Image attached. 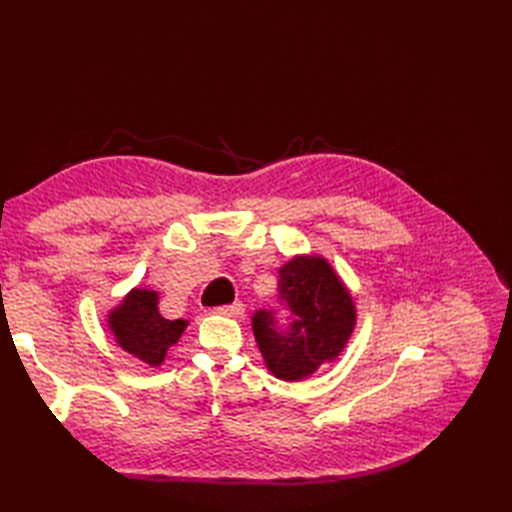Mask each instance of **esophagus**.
<instances>
[{
	"label": "esophagus",
	"mask_w": 512,
	"mask_h": 512,
	"mask_svg": "<svg viewBox=\"0 0 512 512\" xmlns=\"http://www.w3.org/2000/svg\"><path fill=\"white\" fill-rule=\"evenodd\" d=\"M217 310H220L222 314H228V317H244V312H246L242 301H235V303H231V306H222Z\"/></svg>",
	"instance_id": "1"
}]
</instances>
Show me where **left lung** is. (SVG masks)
Listing matches in <instances>:
<instances>
[{
	"label": "left lung",
	"mask_w": 512,
	"mask_h": 512,
	"mask_svg": "<svg viewBox=\"0 0 512 512\" xmlns=\"http://www.w3.org/2000/svg\"><path fill=\"white\" fill-rule=\"evenodd\" d=\"M277 290L292 319L281 330L275 310H257L253 332L259 352L277 378H308L350 341L356 325L352 295L319 255H297L281 266Z\"/></svg>",
	"instance_id": "1"
}]
</instances>
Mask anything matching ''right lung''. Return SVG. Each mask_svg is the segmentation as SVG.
Returning <instances> with one entry per match:
<instances>
[{"instance_id": "add662e5", "label": "right lung", "mask_w": 512, "mask_h": 512, "mask_svg": "<svg viewBox=\"0 0 512 512\" xmlns=\"http://www.w3.org/2000/svg\"><path fill=\"white\" fill-rule=\"evenodd\" d=\"M189 321L165 319L158 310V292L134 288L107 317L116 343L140 361L158 367L167 350L176 345Z\"/></svg>"}]
</instances>
